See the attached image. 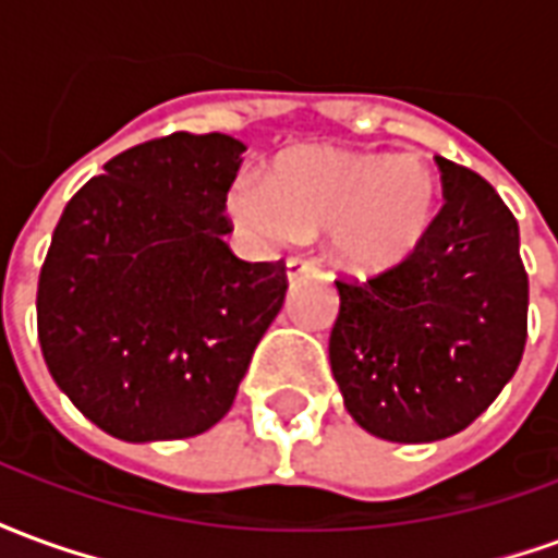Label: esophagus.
Returning a JSON list of instances; mask_svg holds the SVG:
<instances>
[{
  "label": "esophagus",
  "mask_w": 558,
  "mask_h": 558,
  "mask_svg": "<svg viewBox=\"0 0 558 558\" xmlns=\"http://www.w3.org/2000/svg\"><path fill=\"white\" fill-rule=\"evenodd\" d=\"M316 266L311 263V259H302V256H292V259H287V278L290 280H299L304 278V275H314Z\"/></svg>",
  "instance_id": "1"
}]
</instances>
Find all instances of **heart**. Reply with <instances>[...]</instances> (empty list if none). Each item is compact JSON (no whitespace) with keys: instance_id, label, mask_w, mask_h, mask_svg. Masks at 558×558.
<instances>
[{"instance_id":"1","label":"heart","mask_w":558,"mask_h":558,"mask_svg":"<svg viewBox=\"0 0 558 558\" xmlns=\"http://www.w3.org/2000/svg\"><path fill=\"white\" fill-rule=\"evenodd\" d=\"M442 184L421 155L283 148L266 175H239L223 211L247 242L283 247L328 230V251L352 275H379L427 242Z\"/></svg>"}]
</instances>
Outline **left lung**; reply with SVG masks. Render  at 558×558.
<instances>
[{"mask_svg": "<svg viewBox=\"0 0 558 558\" xmlns=\"http://www.w3.org/2000/svg\"><path fill=\"white\" fill-rule=\"evenodd\" d=\"M445 206L418 251L364 283L338 280L331 374L359 427L436 442L490 407L526 347L529 278L502 196L436 158Z\"/></svg>", "mask_w": 558, "mask_h": 558, "instance_id": "1", "label": "left lung"}]
</instances>
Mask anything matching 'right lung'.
Returning a JSON list of instances; mask_svg holds the SVG:
<instances>
[{
	"label": "right lung",
	"instance_id": "obj_1",
	"mask_svg": "<svg viewBox=\"0 0 558 558\" xmlns=\"http://www.w3.org/2000/svg\"><path fill=\"white\" fill-rule=\"evenodd\" d=\"M244 148L187 131L140 143L107 160L56 223L38 278L44 362L116 439L215 427L283 307V263H244L223 242Z\"/></svg>",
	"mask_w": 558,
	"mask_h": 558
}]
</instances>
